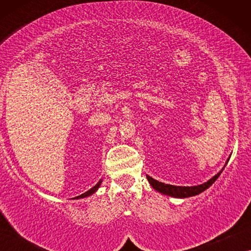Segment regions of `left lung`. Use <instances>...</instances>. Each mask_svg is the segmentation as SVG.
<instances>
[{
	"label": "left lung",
	"instance_id": "1",
	"mask_svg": "<svg viewBox=\"0 0 251 251\" xmlns=\"http://www.w3.org/2000/svg\"><path fill=\"white\" fill-rule=\"evenodd\" d=\"M229 157L226 161V163L228 162ZM226 166V164H225ZM224 166V168H225ZM224 168L219 171V173L214 176L212 178H210L207 183H203L201 185H197V186H175V185H170V184H164V183H161V181H157L155 179H153L152 177L150 176H146L147 179H149L151 186H152L154 190L160 192V193H162L164 195H169V197H173V198H179V199H184V198H190V197H194V195H198L202 193V192L207 190L211 186L212 184L215 183V180L217 179L219 177V175L223 173V170H224Z\"/></svg>",
	"mask_w": 251,
	"mask_h": 251
}]
</instances>
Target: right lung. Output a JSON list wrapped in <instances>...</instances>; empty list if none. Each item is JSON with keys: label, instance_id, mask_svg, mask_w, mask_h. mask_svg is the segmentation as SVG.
I'll use <instances>...</instances> for the list:
<instances>
[{"label": "right lung", "instance_id": "add662e5", "mask_svg": "<svg viewBox=\"0 0 251 251\" xmlns=\"http://www.w3.org/2000/svg\"><path fill=\"white\" fill-rule=\"evenodd\" d=\"M101 181H102V180L100 179V180H99V181H98V183H97V184H96V185H95V186H94V187H92V188H90V190H89V191H87V192H85V193H83V194H81V195H78V197H76V198H74V199H82V198L89 197V195L94 194V193H95V192L98 190V188H99V186H100Z\"/></svg>", "mask_w": 251, "mask_h": 251}]
</instances>
